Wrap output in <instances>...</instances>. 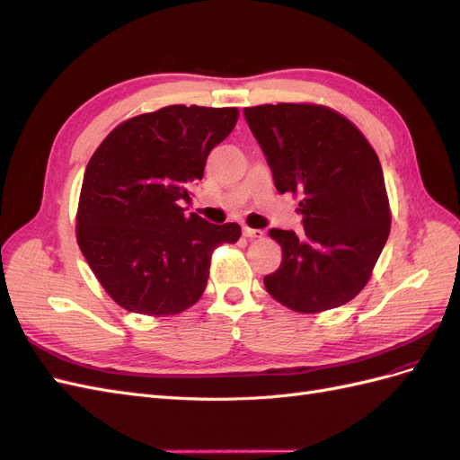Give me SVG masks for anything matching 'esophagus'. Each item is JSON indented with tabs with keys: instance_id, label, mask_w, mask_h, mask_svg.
<instances>
[{
	"instance_id": "esophagus-1",
	"label": "esophagus",
	"mask_w": 460,
	"mask_h": 460,
	"mask_svg": "<svg viewBox=\"0 0 460 460\" xmlns=\"http://www.w3.org/2000/svg\"><path fill=\"white\" fill-rule=\"evenodd\" d=\"M243 234H244V237H248V239H261V237H264V231H261V229H252V227H244Z\"/></svg>"
}]
</instances>
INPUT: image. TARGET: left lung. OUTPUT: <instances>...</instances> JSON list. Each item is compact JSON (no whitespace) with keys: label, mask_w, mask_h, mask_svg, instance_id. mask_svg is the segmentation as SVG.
<instances>
[{"label":"left lung","mask_w":460,"mask_h":460,"mask_svg":"<svg viewBox=\"0 0 460 460\" xmlns=\"http://www.w3.org/2000/svg\"><path fill=\"white\" fill-rule=\"evenodd\" d=\"M279 194L300 196L303 233L270 229L283 248L268 293L295 312L347 305L368 283L389 237L385 181L374 148L337 111L312 103L244 108Z\"/></svg>","instance_id":"1"}]
</instances>
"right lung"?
<instances>
[{"label": "right lung", "mask_w": 460, "mask_h": 460, "mask_svg": "<svg viewBox=\"0 0 460 460\" xmlns=\"http://www.w3.org/2000/svg\"><path fill=\"white\" fill-rule=\"evenodd\" d=\"M237 117V108L167 106L121 123L90 157L76 241L125 310H187L204 293L214 248L239 241V223L216 226L179 206Z\"/></svg>", "instance_id": "obj_1"}]
</instances>
